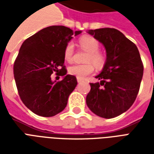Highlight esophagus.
I'll use <instances>...</instances> for the list:
<instances>
[{
  "mask_svg": "<svg viewBox=\"0 0 154 154\" xmlns=\"http://www.w3.org/2000/svg\"><path fill=\"white\" fill-rule=\"evenodd\" d=\"M77 82H82V81H83V79H82V78H79V77H77Z\"/></svg>",
  "mask_w": 154,
  "mask_h": 154,
  "instance_id": "1",
  "label": "esophagus"
}]
</instances>
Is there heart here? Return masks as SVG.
I'll return each mask as SVG.
<instances>
[{"mask_svg": "<svg viewBox=\"0 0 154 154\" xmlns=\"http://www.w3.org/2000/svg\"><path fill=\"white\" fill-rule=\"evenodd\" d=\"M79 44L83 49L88 52L86 57V62L88 63L74 64L68 68V72L71 75L76 76L79 78H84L94 72V66L97 67H103L106 63V56L100 50V44L97 38L91 35H84L79 38ZM74 46L72 42L66 44L64 48L63 57L67 62H72L73 59Z\"/></svg>", "mask_w": 154, "mask_h": 154, "instance_id": "b5f03b06", "label": "heart"}]
</instances>
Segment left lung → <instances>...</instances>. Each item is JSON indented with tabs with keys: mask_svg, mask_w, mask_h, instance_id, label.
Wrapping results in <instances>:
<instances>
[{
	"mask_svg": "<svg viewBox=\"0 0 154 154\" xmlns=\"http://www.w3.org/2000/svg\"><path fill=\"white\" fill-rule=\"evenodd\" d=\"M88 33L104 44L106 62L97 78L90 83L87 105L97 116L111 119L128 110L139 93L143 64L132 41L116 29H91Z\"/></svg>",
	"mask_w": 154,
	"mask_h": 154,
	"instance_id": "left-lung-1",
	"label": "left lung"
}]
</instances>
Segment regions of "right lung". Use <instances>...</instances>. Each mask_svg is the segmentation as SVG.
Segmentation results:
<instances>
[{"mask_svg":"<svg viewBox=\"0 0 154 154\" xmlns=\"http://www.w3.org/2000/svg\"><path fill=\"white\" fill-rule=\"evenodd\" d=\"M81 32L53 25L41 29L22 44L14 63V77L22 102L32 112L51 117L65 109L69 95L77 86V78L67 75L62 81L52 82L51 75H66L64 48L73 34L77 35Z\"/></svg>","mask_w":154,"mask_h":154,"instance_id":"1","label":"right lung"}]
</instances>
